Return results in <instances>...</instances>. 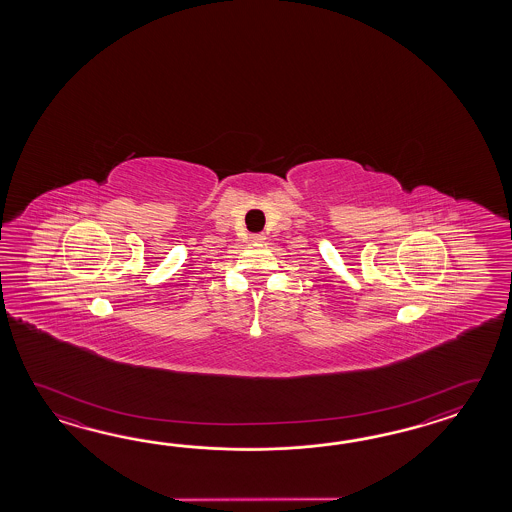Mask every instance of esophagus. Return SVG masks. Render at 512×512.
<instances>
[{
  "label": "esophagus",
  "instance_id": "1",
  "mask_svg": "<svg viewBox=\"0 0 512 512\" xmlns=\"http://www.w3.org/2000/svg\"><path fill=\"white\" fill-rule=\"evenodd\" d=\"M263 240H265V234H251L252 243H261Z\"/></svg>",
  "mask_w": 512,
  "mask_h": 512
}]
</instances>
